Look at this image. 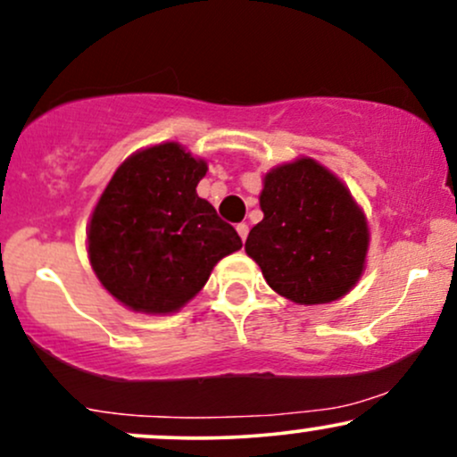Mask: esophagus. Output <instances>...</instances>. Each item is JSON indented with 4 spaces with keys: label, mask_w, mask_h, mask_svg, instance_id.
<instances>
[{
    "label": "esophagus",
    "mask_w": 457,
    "mask_h": 457,
    "mask_svg": "<svg viewBox=\"0 0 457 457\" xmlns=\"http://www.w3.org/2000/svg\"><path fill=\"white\" fill-rule=\"evenodd\" d=\"M236 232H238L240 238H243V243L246 240V234H249V225L246 223H238L236 225Z\"/></svg>",
    "instance_id": "34e87169"
}]
</instances>
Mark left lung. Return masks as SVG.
I'll use <instances>...</instances> for the list:
<instances>
[{"instance_id": "8db88e82", "label": "left lung", "mask_w": 457, "mask_h": 457, "mask_svg": "<svg viewBox=\"0 0 457 457\" xmlns=\"http://www.w3.org/2000/svg\"><path fill=\"white\" fill-rule=\"evenodd\" d=\"M264 219L245 251L277 295L324 305L348 295L365 270L370 228L350 188L318 161L301 156L262 180Z\"/></svg>"}]
</instances>
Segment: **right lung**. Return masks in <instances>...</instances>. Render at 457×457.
<instances>
[{
    "instance_id": "obj_1",
    "label": "right lung",
    "mask_w": 457,
    "mask_h": 457,
    "mask_svg": "<svg viewBox=\"0 0 457 457\" xmlns=\"http://www.w3.org/2000/svg\"><path fill=\"white\" fill-rule=\"evenodd\" d=\"M208 162L176 141L141 148L104 187L87 223L94 275L130 312L176 313L243 243L197 195Z\"/></svg>"
}]
</instances>
